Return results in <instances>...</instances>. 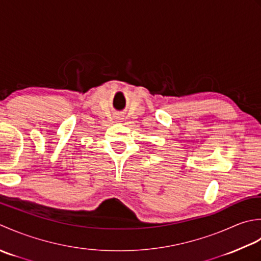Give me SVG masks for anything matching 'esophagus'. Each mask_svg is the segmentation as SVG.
<instances>
[{
    "instance_id": "esophagus-1",
    "label": "esophagus",
    "mask_w": 261,
    "mask_h": 261,
    "mask_svg": "<svg viewBox=\"0 0 261 261\" xmlns=\"http://www.w3.org/2000/svg\"><path fill=\"white\" fill-rule=\"evenodd\" d=\"M118 118H119V117H118Z\"/></svg>"
}]
</instances>
